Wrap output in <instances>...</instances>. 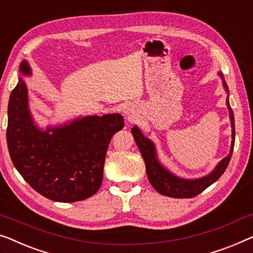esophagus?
<instances>
[{
  "mask_svg": "<svg viewBox=\"0 0 253 253\" xmlns=\"http://www.w3.org/2000/svg\"><path fill=\"white\" fill-rule=\"evenodd\" d=\"M130 109H126V114H127V115H130Z\"/></svg>",
  "mask_w": 253,
  "mask_h": 253,
  "instance_id": "34e87169",
  "label": "esophagus"
}]
</instances>
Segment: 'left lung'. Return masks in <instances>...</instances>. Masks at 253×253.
Instances as JSON below:
<instances>
[{"mask_svg":"<svg viewBox=\"0 0 253 253\" xmlns=\"http://www.w3.org/2000/svg\"><path fill=\"white\" fill-rule=\"evenodd\" d=\"M219 75L221 76L226 92H228V86H227L225 82L224 76H222L221 73H219ZM226 104L229 111L230 124H232V145H230L229 154L218 163V166L214 168V170L211 173L199 179H182L171 173L170 171H168L157 160L155 146H154L153 142L148 138H146L137 126H133L131 129L135 144H137L139 151H140L142 157H144L146 172H147L149 182L160 194L174 197V199H190V197L199 195L204 189H207L209 186L213 184V182L217 181L221 177V174L224 173L227 167H228L230 159H232L234 144H235L234 113L232 107H230L228 99L226 100Z\"/></svg>","mask_w":253,"mask_h":253,"instance_id":"obj_1","label":"left lung"}]
</instances>
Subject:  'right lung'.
I'll use <instances>...</instances> for the list:
<instances>
[{
	"label": "right lung",
	"instance_id": "1",
	"mask_svg": "<svg viewBox=\"0 0 253 253\" xmlns=\"http://www.w3.org/2000/svg\"><path fill=\"white\" fill-rule=\"evenodd\" d=\"M19 71L32 74L26 60ZM123 126L122 115L107 114L40 130L28 108L26 83L19 78L9 99L6 142L14 168L33 189L56 202H78L100 188L108 145Z\"/></svg>",
	"mask_w": 253,
	"mask_h": 253
}]
</instances>
